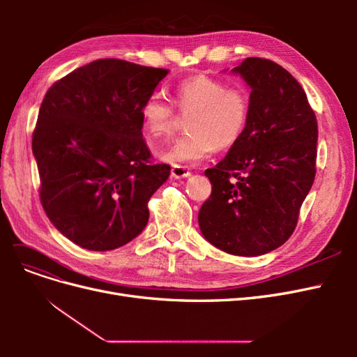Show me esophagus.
<instances>
[{"instance_id": "obj_1", "label": "esophagus", "mask_w": 357, "mask_h": 357, "mask_svg": "<svg viewBox=\"0 0 357 357\" xmlns=\"http://www.w3.org/2000/svg\"><path fill=\"white\" fill-rule=\"evenodd\" d=\"M171 176L174 178H186L190 176V171L185 165H172Z\"/></svg>"}]
</instances>
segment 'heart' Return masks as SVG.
Returning a JSON list of instances; mask_svg holds the SVG:
<instances>
[{
  "instance_id": "obj_1",
  "label": "heart",
  "mask_w": 357,
  "mask_h": 357,
  "mask_svg": "<svg viewBox=\"0 0 357 357\" xmlns=\"http://www.w3.org/2000/svg\"><path fill=\"white\" fill-rule=\"evenodd\" d=\"M174 101L178 109L190 114L186 134L158 156L171 164H198L211 156L215 149H229L243 137L250 117V96L240 86H228L208 75H193L176 86ZM142 126L150 138L171 132L174 110L164 95L152 93L139 109Z\"/></svg>"
}]
</instances>
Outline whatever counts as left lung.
<instances>
[{
  "mask_svg": "<svg viewBox=\"0 0 357 357\" xmlns=\"http://www.w3.org/2000/svg\"><path fill=\"white\" fill-rule=\"evenodd\" d=\"M232 73L250 86V117L228 155L205 169L211 195L198 222L214 247L259 256L296 228L316 177L317 119L302 86L278 63L247 58Z\"/></svg>",
  "mask_w": 357,
  "mask_h": 357,
  "instance_id": "1",
  "label": "left lung"
}]
</instances>
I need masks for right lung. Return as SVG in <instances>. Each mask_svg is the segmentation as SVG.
Wrapping results in <instances>:
<instances>
[{"instance_id":"right-lung-1","label":"right lung","mask_w":357,"mask_h":357,"mask_svg":"<svg viewBox=\"0 0 357 357\" xmlns=\"http://www.w3.org/2000/svg\"><path fill=\"white\" fill-rule=\"evenodd\" d=\"M168 70L98 59L67 74L43 98L32 134L40 199L70 241L95 252L132 241L171 167L152 164L139 109Z\"/></svg>"}]
</instances>
